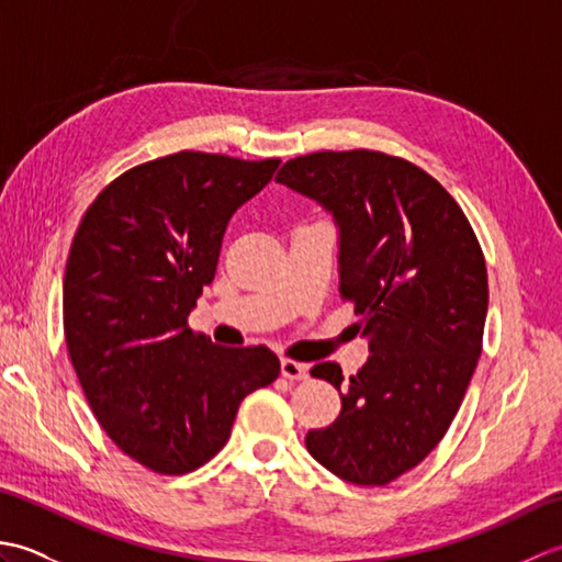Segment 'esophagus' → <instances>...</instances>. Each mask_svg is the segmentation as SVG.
<instances>
[{
    "instance_id": "1",
    "label": "esophagus",
    "mask_w": 562,
    "mask_h": 562,
    "mask_svg": "<svg viewBox=\"0 0 562 562\" xmlns=\"http://www.w3.org/2000/svg\"><path fill=\"white\" fill-rule=\"evenodd\" d=\"M280 369H282V376L290 381H302L308 376V364L296 362V360H282Z\"/></svg>"
}]
</instances>
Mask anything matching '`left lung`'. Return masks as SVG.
Instances as JSON below:
<instances>
[{"instance_id":"left-lung-1","label":"left lung","mask_w":562,"mask_h":562,"mask_svg":"<svg viewBox=\"0 0 562 562\" xmlns=\"http://www.w3.org/2000/svg\"><path fill=\"white\" fill-rule=\"evenodd\" d=\"M274 181L333 212L340 296L372 350L350 379L336 362L312 369L342 408L306 449L342 481L386 485L439 445L471 384L487 314L481 244L439 181L384 151H314Z\"/></svg>"}]
</instances>
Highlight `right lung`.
<instances>
[{
    "instance_id": "obj_1",
    "label": "right lung",
    "mask_w": 562,
    "mask_h": 562,
    "mask_svg": "<svg viewBox=\"0 0 562 562\" xmlns=\"http://www.w3.org/2000/svg\"><path fill=\"white\" fill-rule=\"evenodd\" d=\"M278 166L169 154L117 176L79 222L63 282L69 360L105 435L154 473L207 463L241 401L280 374L266 345L222 348L188 326L232 214Z\"/></svg>"
}]
</instances>
